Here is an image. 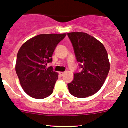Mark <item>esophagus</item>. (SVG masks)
Returning a JSON list of instances; mask_svg holds the SVG:
<instances>
[{
    "mask_svg": "<svg viewBox=\"0 0 128 128\" xmlns=\"http://www.w3.org/2000/svg\"><path fill=\"white\" fill-rule=\"evenodd\" d=\"M64 74H65V72H60V76H62Z\"/></svg>",
    "mask_w": 128,
    "mask_h": 128,
    "instance_id": "obj_1",
    "label": "esophagus"
}]
</instances>
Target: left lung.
<instances>
[{"instance_id": "obj_1", "label": "left lung", "mask_w": 128, "mask_h": 128, "mask_svg": "<svg viewBox=\"0 0 128 128\" xmlns=\"http://www.w3.org/2000/svg\"><path fill=\"white\" fill-rule=\"evenodd\" d=\"M68 35L82 68L81 72L74 74V79L68 84V91L76 98L92 96L102 88L109 72L107 50L100 42L86 33L70 32Z\"/></svg>"}]
</instances>
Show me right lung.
<instances>
[{
  "label": "right lung",
  "instance_id": "obj_1",
  "mask_svg": "<svg viewBox=\"0 0 128 128\" xmlns=\"http://www.w3.org/2000/svg\"><path fill=\"white\" fill-rule=\"evenodd\" d=\"M66 36V34H40L28 40L20 48L15 69L27 94L42 99L53 93L58 74L46 66L52 61L55 48Z\"/></svg>",
  "mask_w": 128,
  "mask_h": 128
}]
</instances>
